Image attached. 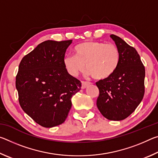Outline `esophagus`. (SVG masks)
Listing matches in <instances>:
<instances>
[{
    "mask_svg": "<svg viewBox=\"0 0 158 158\" xmlns=\"http://www.w3.org/2000/svg\"><path fill=\"white\" fill-rule=\"evenodd\" d=\"M90 82H87V81H81V89H85V88H86L88 85H90Z\"/></svg>",
    "mask_w": 158,
    "mask_h": 158,
    "instance_id": "1",
    "label": "esophagus"
}]
</instances>
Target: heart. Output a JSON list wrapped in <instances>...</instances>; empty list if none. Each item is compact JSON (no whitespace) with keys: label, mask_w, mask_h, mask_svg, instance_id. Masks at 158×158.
Returning a JSON list of instances; mask_svg holds the SVG:
<instances>
[{"label":"heart","mask_w":158,"mask_h":158,"mask_svg":"<svg viewBox=\"0 0 158 158\" xmlns=\"http://www.w3.org/2000/svg\"><path fill=\"white\" fill-rule=\"evenodd\" d=\"M75 55H67L63 64L69 74L77 77L85 69L87 74L95 79L110 77L119 65L121 53L116 45L102 42L89 41L77 44L74 48Z\"/></svg>","instance_id":"obj_1"}]
</instances>
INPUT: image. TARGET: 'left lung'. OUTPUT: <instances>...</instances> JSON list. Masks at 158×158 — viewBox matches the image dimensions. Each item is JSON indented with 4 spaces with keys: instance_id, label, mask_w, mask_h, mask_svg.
Here are the masks:
<instances>
[{
    "instance_id": "left-lung-1",
    "label": "left lung",
    "mask_w": 158,
    "mask_h": 158,
    "mask_svg": "<svg viewBox=\"0 0 158 158\" xmlns=\"http://www.w3.org/2000/svg\"><path fill=\"white\" fill-rule=\"evenodd\" d=\"M110 37L121 53L116 72L109 78L96 82L100 91L97 106L110 121H122L132 114L145 92V68L137 50L121 37Z\"/></svg>"
}]
</instances>
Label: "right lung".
<instances>
[{"mask_svg": "<svg viewBox=\"0 0 158 158\" xmlns=\"http://www.w3.org/2000/svg\"><path fill=\"white\" fill-rule=\"evenodd\" d=\"M73 40L42 42L22 58L16 77L21 107L35 122L52 127L65 121L71 98L81 83L64 66L66 49Z\"/></svg>", "mask_w": 158, "mask_h": 158, "instance_id": "add662e5", "label": "right lung"}]
</instances>
